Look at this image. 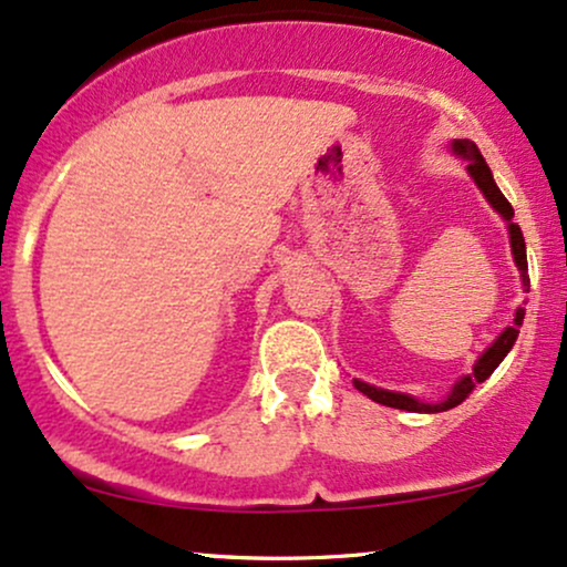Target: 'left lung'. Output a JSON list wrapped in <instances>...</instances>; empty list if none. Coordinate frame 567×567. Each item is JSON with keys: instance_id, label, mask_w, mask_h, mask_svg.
Segmentation results:
<instances>
[{"instance_id": "8db88e82", "label": "left lung", "mask_w": 567, "mask_h": 567, "mask_svg": "<svg viewBox=\"0 0 567 567\" xmlns=\"http://www.w3.org/2000/svg\"><path fill=\"white\" fill-rule=\"evenodd\" d=\"M452 155H457L460 159H465V171L467 176L473 178V184L481 188V194H484L488 205L499 213V218L507 223V234H509V247H513V260H515V268L520 270V284H523V291H528L530 286V278H528V260H526V239H523V230L518 223H515V213H513V205L505 199V194L499 192L497 181H494L492 171H488L486 159L481 157L478 146L471 142V138H452L450 144ZM523 318H526V310L518 307L515 310V318L513 323H509L505 331L499 333L497 339L488 344L484 352H481V358L476 360V365L463 379L454 381V386L446 391L444 400L439 402H423L417 400V396L412 394H402V391H389V389H381V386H373V383H365L360 379H354V389L362 391V394L370 396L373 402L379 404H386V408H396V410H408V412H444V410H452L457 408L460 402L465 400L467 394H471L473 389L478 386V383H484L488 375L497 370V365L502 360L507 358V352L513 349L515 339H518L520 333V326H523Z\"/></svg>"}]
</instances>
